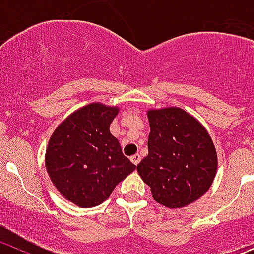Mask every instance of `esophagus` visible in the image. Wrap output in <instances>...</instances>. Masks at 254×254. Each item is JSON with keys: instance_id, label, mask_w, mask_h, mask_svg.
Listing matches in <instances>:
<instances>
[{"instance_id": "34e87169", "label": "esophagus", "mask_w": 254, "mask_h": 254, "mask_svg": "<svg viewBox=\"0 0 254 254\" xmlns=\"http://www.w3.org/2000/svg\"><path fill=\"white\" fill-rule=\"evenodd\" d=\"M130 161H131L134 164H138L139 162H140V155L139 154L131 155V157H130Z\"/></svg>"}]
</instances>
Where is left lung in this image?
Wrapping results in <instances>:
<instances>
[{"label":"left lung","mask_w":254,"mask_h":254,"mask_svg":"<svg viewBox=\"0 0 254 254\" xmlns=\"http://www.w3.org/2000/svg\"><path fill=\"white\" fill-rule=\"evenodd\" d=\"M148 155L136 166L153 198L171 209L184 207L206 192L218 167L209 132L178 107L148 111Z\"/></svg>","instance_id":"obj_1"}]
</instances>
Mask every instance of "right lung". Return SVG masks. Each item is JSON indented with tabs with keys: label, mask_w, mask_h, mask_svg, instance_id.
<instances>
[{
	"label": "right lung",
	"mask_w": 254,
	"mask_h": 254,
	"mask_svg": "<svg viewBox=\"0 0 254 254\" xmlns=\"http://www.w3.org/2000/svg\"><path fill=\"white\" fill-rule=\"evenodd\" d=\"M118 110L102 104L87 105L70 114L50 138L45 154L49 177L77 206L104 202L116 185L135 170L110 132Z\"/></svg>",
	"instance_id": "obj_1"
}]
</instances>
